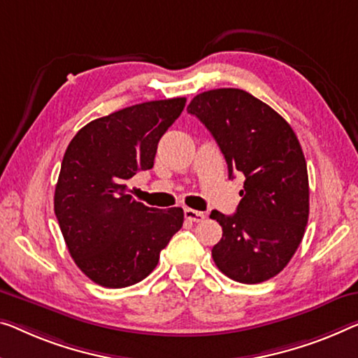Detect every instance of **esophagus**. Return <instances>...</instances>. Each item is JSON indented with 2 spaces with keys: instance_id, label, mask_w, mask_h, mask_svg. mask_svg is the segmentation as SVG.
<instances>
[{
  "instance_id": "esophagus-1",
  "label": "esophagus",
  "mask_w": 358,
  "mask_h": 358,
  "mask_svg": "<svg viewBox=\"0 0 358 358\" xmlns=\"http://www.w3.org/2000/svg\"><path fill=\"white\" fill-rule=\"evenodd\" d=\"M185 218L189 222H202L206 218L204 212H199V210H194V209H185Z\"/></svg>"
}]
</instances>
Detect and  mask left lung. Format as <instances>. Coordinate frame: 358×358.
<instances>
[{
	"label": "left lung",
	"mask_w": 358,
	"mask_h": 358,
	"mask_svg": "<svg viewBox=\"0 0 358 358\" xmlns=\"http://www.w3.org/2000/svg\"><path fill=\"white\" fill-rule=\"evenodd\" d=\"M215 138L228 177L244 175L233 215L212 210L222 239L212 248L222 273L262 282L289 264L308 222V175L296 133L278 112L238 88L197 94L188 106Z\"/></svg>",
	"instance_id": "left-lung-1"
}]
</instances>
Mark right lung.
Wrapping results in <instances>:
<instances>
[{"instance_id":"1","label":"right lung","mask_w":358,"mask_h":358,"mask_svg":"<svg viewBox=\"0 0 358 358\" xmlns=\"http://www.w3.org/2000/svg\"><path fill=\"white\" fill-rule=\"evenodd\" d=\"M186 98L149 101L96 119L64 154L55 213L80 270L104 287H127L156 268L161 250L183 225V209L136 202L127 181L154 165L157 143Z\"/></svg>"}]
</instances>
